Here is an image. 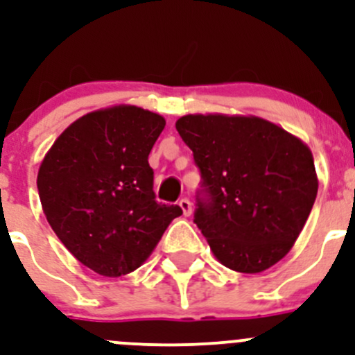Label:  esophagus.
Masks as SVG:
<instances>
[{"instance_id":"obj_1","label":"esophagus","mask_w":355,"mask_h":355,"mask_svg":"<svg viewBox=\"0 0 355 355\" xmlns=\"http://www.w3.org/2000/svg\"><path fill=\"white\" fill-rule=\"evenodd\" d=\"M179 207H181V210H182V214H184V216H191L193 207H191V202H189L188 198L179 200Z\"/></svg>"}]
</instances>
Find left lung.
I'll return each mask as SVG.
<instances>
[{
  "label": "left lung",
  "mask_w": 355,
  "mask_h": 355,
  "mask_svg": "<svg viewBox=\"0 0 355 355\" xmlns=\"http://www.w3.org/2000/svg\"><path fill=\"white\" fill-rule=\"evenodd\" d=\"M176 129L202 173L195 224L217 261L247 275L282 261L318 195L309 146L255 115L189 114Z\"/></svg>",
  "instance_id": "left-lung-1"
}]
</instances>
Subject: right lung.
Here are the masks:
<instances>
[{
    "instance_id": "obj_1",
    "label": "right lung",
    "mask_w": 355,
    "mask_h": 355,
    "mask_svg": "<svg viewBox=\"0 0 355 355\" xmlns=\"http://www.w3.org/2000/svg\"><path fill=\"white\" fill-rule=\"evenodd\" d=\"M159 114L115 105L89 112L53 143L37 173L43 212L67 250L107 278L138 269L182 214L155 200L148 155Z\"/></svg>"
}]
</instances>
